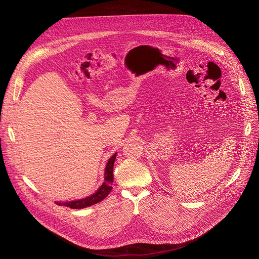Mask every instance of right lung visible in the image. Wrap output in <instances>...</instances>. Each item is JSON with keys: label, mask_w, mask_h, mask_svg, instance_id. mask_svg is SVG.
<instances>
[{"label": "right lung", "mask_w": 259, "mask_h": 259, "mask_svg": "<svg viewBox=\"0 0 259 259\" xmlns=\"http://www.w3.org/2000/svg\"><path fill=\"white\" fill-rule=\"evenodd\" d=\"M116 153L113 154L110 158H109L107 166L105 169V181L103 185L100 187L97 192L92 194L91 196H88L83 199L68 201V202H57L59 206H66L71 209H83L86 207H90L92 205H95L103 199H105L110 191L112 190V182H113V165L115 160Z\"/></svg>", "instance_id": "add662e5"}]
</instances>
